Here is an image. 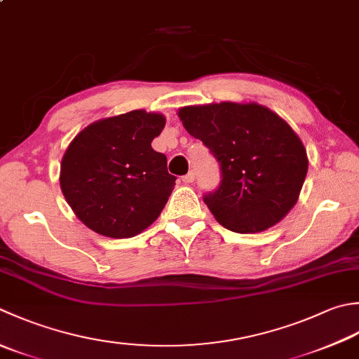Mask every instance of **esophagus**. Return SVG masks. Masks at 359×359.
Wrapping results in <instances>:
<instances>
[{
  "mask_svg": "<svg viewBox=\"0 0 359 359\" xmlns=\"http://www.w3.org/2000/svg\"><path fill=\"white\" fill-rule=\"evenodd\" d=\"M182 182H184V184H193V182H194V172L191 171V172H188L187 175H184V177H182Z\"/></svg>",
  "mask_w": 359,
  "mask_h": 359,
  "instance_id": "34e87169",
  "label": "esophagus"
}]
</instances>
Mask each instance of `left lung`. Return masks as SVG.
<instances>
[{
    "instance_id": "obj_1",
    "label": "left lung",
    "mask_w": 359,
    "mask_h": 359,
    "mask_svg": "<svg viewBox=\"0 0 359 359\" xmlns=\"http://www.w3.org/2000/svg\"><path fill=\"white\" fill-rule=\"evenodd\" d=\"M179 118L219 161L221 184L203 202L221 226L257 233L296 205L308 157L285 119L257 102L188 105Z\"/></svg>"
}]
</instances>
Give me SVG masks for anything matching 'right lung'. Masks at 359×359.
I'll return each mask as SVG.
<instances>
[{
    "instance_id": "1",
    "label": "right lung",
    "mask_w": 359,
    "mask_h": 359,
    "mask_svg": "<svg viewBox=\"0 0 359 359\" xmlns=\"http://www.w3.org/2000/svg\"><path fill=\"white\" fill-rule=\"evenodd\" d=\"M165 123L161 114L132 110L91 123L69 143L60 188L88 229L132 238L160 216L175 185L165 154L151 146Z\"/></svg>"
}]
</instances>
